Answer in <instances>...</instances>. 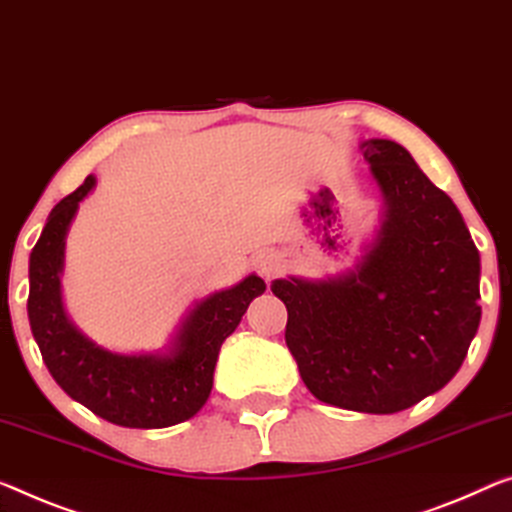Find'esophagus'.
Here are the masks:
<instances>
[{"label":"esophagus","mask_w":512,"mask_h":512,"mask_svg":"<svg viewBox=\"0 0 512 512\" xmlns=\"http://www.w3.org/2000/svg\"><path fill=\"white\" fill-rule=\"evenodd\" d=\"M261 274L265 279H272L274 274H279V261L272 256H265L261 261Z\"/></svg>","instance_id":"34e87169"}]
</instances>
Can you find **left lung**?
<instances>
[{"label":"left lung","mask_w":512,"mask_h":512,"mask_svg":"<svg viewBox=\"0 0 512 512\" xmlns=\"http://www.w3.org/2000/svg\"><path fill=\"white\" fill-rule=\"evenodd\" d=\"M387 199L380 238L357 274L277 279L286 345L313 396L393 414L448 384L481 322V258L460 210L389 139L361 146Z\"/></svg>","instance_id":"obj_1"}]
</instances>
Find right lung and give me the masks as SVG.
Returning a JSON list of instances; mask_svg holds the SVG:
<instances>
[{
	"mask_svg": "<svg viewBox=\"0 0 512 512\" xmlns=\"http://www.w3.org/2000/svg\"><path fill=\"white\" fill-rule=\"evenodd\" d=\"M86 176L52 208L29 258V325L47 371L70 398L100 419L123 428H169L201 410L212 389V371L226 336L235 332L265 281L249 274L238 286L196 304L171 355H114L70 325L61 306L59 274L64 240L77 206L93 190Z\"/></svg>",
	"mask_w": 512,
	"mask_h": 512,
	"instance_id": "add662e5",
	"label": "right lung"
}]
</instances>
